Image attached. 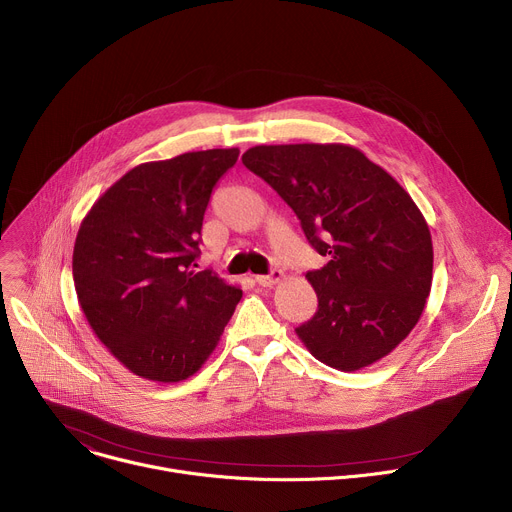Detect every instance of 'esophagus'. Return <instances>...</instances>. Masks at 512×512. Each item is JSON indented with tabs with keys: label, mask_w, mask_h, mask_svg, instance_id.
<instances>
[{
	"label": "esophagus",
	"mask_w": 512,
	"mask_h": 512,
	"mask_svg": "<svg viewBox=\"0 0 512 512\" xmlns=\"http://www.w3.org/2000/svg\"><path fill=\"white\" fill-rule=\"evenodd\" d=\"M283 279V271L281 269H271L267 275H257L255 281L261 285V287H273L275 283H279Z\"/></svg>",
	"instance_id": "1"
}]
</instances>
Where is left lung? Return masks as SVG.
<instances>
[{
	"instance_id": "left-lung-1",
	"label": "left lung",
	"mask_w": 512,
	"mask_h": 512,
	"mask_svg": "<svg viewBox=\"0 0 512 512\" xmlns=\"http://www.w3.org/2000/svg\"><path fill=\"white\" fill-rule=\"evenodd\" d=\"M247 170L300 218L328 263L306 277L318 312L296 328L308 350L350 373L387 356L417 324L431 289L423 214L381 166L344 143L255 145Z\"/></svg>"
}]
</instances>
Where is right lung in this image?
<instances>
[{
    "label": "right lung",
    "mask_w": 512,
    "mask_h": 512,
    "mask_svg": "<svg viewBox=\"0 0 512 512\" xmlns=\"http://www.w3.org/2000/svg\"><path fill=\"white\" fill-rule=\"evenodd\" d=\"M239 150L188 152L129 170L81 223L72 277L97 338L137 377L178 383L216 348L243 291L194 271L202 218Z\"/></svg>",
    "instance_id": "obj_1"
}]
</instances>
